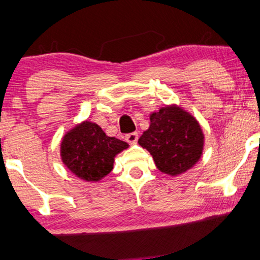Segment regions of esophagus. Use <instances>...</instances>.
Masks as SVG:
<instances>
[{
    "label": "esophagus",
    "mask_w": 260,
    "mask_h": 260,
    "mask_svg": "<svg viewBox=\"0 0 260 260\" xmlns=\"http://www.w3.org/2000/svg\"><path fill=\"white\" fill-rule=\"evenodd\" d=\"M126 140L129 144H136L138 142V133L133 132V133H128L126 136Z\"/></svg>",
    "instance_id": "34e87169"
}]
</instances>
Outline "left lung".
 <instances>
[{"label":"left lung","mask_w":260,"mask_h":260,"mask_svg":"<svg viewBox=\"0 0 260 260\" xmlns=\"http://www.w3.org/2000/svg\"><path fill=\"white\" fill-rule=\"evenodd\" d=\"M138 143L152 155L158 170L177 176L201 157L203 134L191 115L177 106H167L150 116L149 129Z\"/></svg>","instance_id":"1"}]
</instances>
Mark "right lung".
<instances>
[{
    "label": "right lung",
    "instance_id": "obj_1",
    "mask_svg": "<svg viewBox=\"0 0 260 260\" xmlns=\"http://www.w3.org/2000/svg\"><path fill=\"white\" fill-rule=\"evenodd\" d=\"M128 144L108 137L98 124L83 122L64 137L61 158L73 173L87 181H96L110 173L114 157Z\"/></svg>",
    "mask_w": 260,
    "mask_h": 260
}]
</instances>
